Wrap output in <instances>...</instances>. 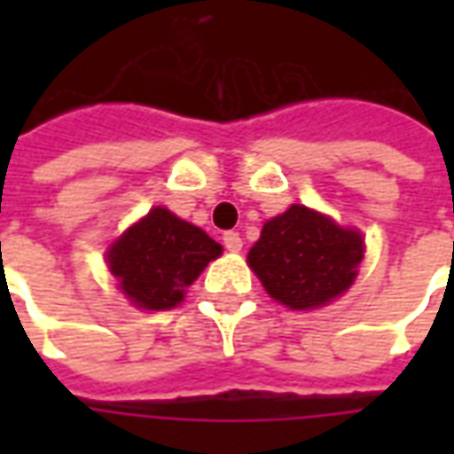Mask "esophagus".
Listing matches in <instances>:
<instances>
[{"mask_svg": "<svg viewBox=\"0 0 454 454\" xmlns=\"http://www.w3.org/2000/svg\"><path fill=\"white\" fill-rule=\"evenodd\" d=\"M223 246H226V250H231V253H238V250L243 247V238L238 236L236 231H228V233H223Z\"/></svg>", "mask_w": 454, "mask_h": 454, "instance_id": "esophagus-1", "label": "esophagus"}]
</instances>
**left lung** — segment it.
Instances as JSON below:
<instances>
[{"mask_svg": "<svg viewBox=\"0 0 454 454\" xmlns=\"http://www.w3.org/2000/svg\"><path fill=\"white\" fill-rule=\"evenodd\" d=\"M362 257L360 231L292 204L262 226L260 240L247 253V265L275 301L309 311L350 289Z\"/></svg>", "mask_w": 454, "mask_h": 454, "instance_id": "1", "label": "left lung"}]
</instances>
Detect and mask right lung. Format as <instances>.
Listing matches in <instances>:
<instances>
[{"instance_id":"1","label":"right lung","mask_w":454,"mask_h":454,"mask_svg":"<svg viewBox=\"0 0 454 454\" xmlns=\"http://www.w3.org/2000/svg\"><path fill=\"white\" fill-rule=\"evenodd\" d=\"M223 253L214 238L162 207L114 240L106 265L130 304L165 311L184 301L187 286Z\"/></svg>"}]
</instances>
